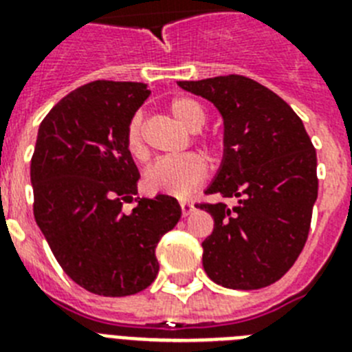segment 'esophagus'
I'll return each mask as SVG.
<instances>
[{
    "mask_svg": "<svg viewBox=\"0 0 352 352\" xmlns=\"http://www.w3.org/2000/svg\"><path fill=\"white\" fill-rule=\"evenodd\" d=\"M179 206H182V214H183V217H186V214H190L192 211H194V204L186 203V201H185V203L179 204Z\"/></svg>",
    "mask_w": 352,
    "mask_h": 352,
    "instance_id": "1",
    "label": "esophagus"
}]
</instances>
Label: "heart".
I'll use <instances>...</instances> for the list:
<instances>
[{
	"instance_id": "1",
	"label": "heart",
	"mask_w": 352,
	"mask_h": 352,
	"mask_svg": "<svg viewBox=\"0 0 352 352\" xmlns=\"http://www.w3.org/2000/svg\"><path fill=\"white\" fill-rule=\"evenodd\" d=\"M169 111L174 120L182 123L186 130L197 132L206 121L203 105L188 96H176L169 102ZM126 149L133 158H146L144 141H142V116L135 114L130 120L125 135ZM206 162L195 153L176 155V157H162L149 166L144 173L146 190L153 194H169L176 197H185L192 188L203 182L206 176Z\"/></svg>"
}]
</instances>
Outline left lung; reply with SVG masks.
Here are the masks:
<instances>
[{
	"instance_id": "1",
	"label": "left lung",
	"mask_w": 352,
	"mask_h": 352,
	"mask_svg": "<svg viewBox=\"0 0 352 352\" xmlns=\"http://www.w3.org/2000/svg\"><path fill=\"white\" fill-rule=\"evenodd\" d=\"M223 121V153L206 194L236 204H201L213 217L203 266L214 284L261 289L289 272L309 236L317 157L303 121L263 84L243 76L178 80Z\"/></svg>"
}]
</instances>
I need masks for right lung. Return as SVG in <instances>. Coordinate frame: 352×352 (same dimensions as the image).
<instances>
[{
    "label": "right lung",
    "instance_id": "add662e5",
    "mask_svg": "<svg viewBox=\"0 0 352 352\" xmlns=\"http://www.w3.org/2000/svg\"><path fill=\"white\" fill-rule=\"evenodd\" d=\"M151 95L144 82L93 80L43 118L31 158L35 220L72 280L98 296L141 292L158 273L155 248L179 217L170 195L138 194L126 129Z\"/></svg>",
    "mask_w": 352,
    "mask_h": 352
}]
</instances>
